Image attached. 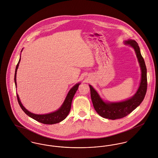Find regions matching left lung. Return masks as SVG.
<instances>
[{
  "label": "left lung",
  "mask_w": 158,
  "mask_h": 158,
  "mask_svg": "<svg viewBox=\"0 0 158 158\" xmlns=\"http://www.w3.org/2000/svg\"><path fill=\"white\" fill-rule=\"evenodd\" d=\"M124 43L129 44L134 49L141 69V83L136 94L127 100L107 102L102 100L93 87L89 85L91 99L95 110L101 116L112 120L126 116L139 106L143 101L147 89V68L138 44L133 40H128Z\"/></svg>",
  "instance_id": "obj_1"
}]
</instances>
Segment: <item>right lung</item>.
Returning a JSON list of instances; mask_svg holds the SVG:
<instances>
[{"label":"right lung","mask_w":158,"mask_h":158,"mask_svg":"<svg viewBox=\"0 0 158 158\" xmlns=\"http://www.w3.org/2000/svg\"><path fill=\"white\" fill-rule=\"evenodd\" d=\"M22 51V50L21 51V52ZM21 57V56H20ZM20 61V57L19 59V61L16 66L15 68V86L17 85V83H16V73H17V70L18 69L19 67V63ZM80 85V83L76 84L75 86H73L72 88L71 89V90L69 91L66 99L64 100V101L63 102V104L61 105V106L57 110H56V112L48 114H45V115H37V114H32L30 112H29L28 110H27L24 106L22 105V102L20 101V98L19 97L18 94H17V101L18 102L20 106V107L22 108V109L23 110V111L27 114L28 115L29 117L33 118L34 119H35V121L40 122L41 123H43L44 124H56L58 123L61 121H62L63 120H64L67 116L69 114L71 108V104H72V99L74 97V95L75 94L78 86Z\"/></svg>","instance_id":"add662e5"}]
</instances>
